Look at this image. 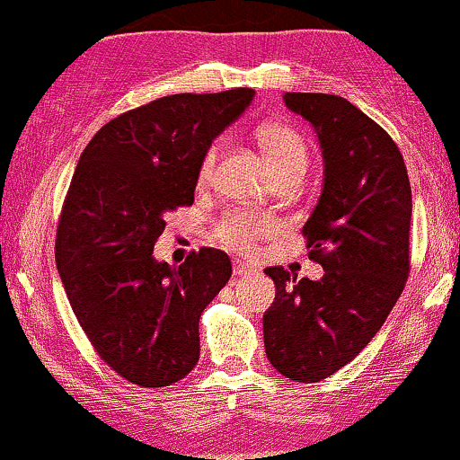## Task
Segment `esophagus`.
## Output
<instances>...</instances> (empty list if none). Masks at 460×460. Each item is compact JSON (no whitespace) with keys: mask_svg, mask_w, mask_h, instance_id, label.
Wrapping results in <instances>:
<instances>
[{"mask_svg":"<svg viewBox=\"0 0 460 460\" xmlns=\"http://www.w3.org/2000/svg\"><path fill=\"white\" fill-rule=\"evenodd\" d=\"M252 271H254V267L243 263V261H240V259L234 261V276H246V273H252Z\"/></svg>","mask_w":460,"mask_h":460,"instance_id":"esophagus-1","label":"esophagus"}]
</instances>
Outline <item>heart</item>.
<instances>
[{
	"instance_id": "1",
	"label": "heart",
	"mask_w": 460,
	"mask_h": 460,
	"mask_svg": "<svg viewBox=\"0 0 460 460\" xmlns=\"http://www.w3.org/2000/svg\"><path fill=\"white\" fill-rule=\"evenodd\" d=\"M259 142L270 159L278 180L304 178L310 165V148L301 131L290 125L270 123L259 129ZM220 144L212 142L206 148L199 163V182H208L218 161ZM278 225L271 218L261 217L250 210H231L214 223V235L223 246L250 254L257 248V242L270 237Z\"/></svg>"
}]
</instances>
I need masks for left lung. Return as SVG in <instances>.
<instances>
[{
  "label": "left lung",
  "mask_w": 460,
  "mask_h": 460,
  "mask_svg": "<svg viewBox=\"0 0 460 460\" xmlns=\"http://www.w3.org/2000/svg\"><path fill=\"white\" fill-rule=\"evenodd\" d=\"M321 139L324 184L301 229L321 280L267 267L276 299L263 316L265 354L295 382H321L382 329L410 276L411 189L394 139L344 97L287 93Z\"/></svg>",
  "instance_id": "1"
}]
</instances>
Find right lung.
<instances>
[{"mask_svg": "<svg viewBox=\"0 0 460 460\" xmlns=\"http://www.w3.org/2000/svg\"><path fill=\"white\" fill-rule=\"evenodd\" d=\"M252 89L178 93L123 112L93 136L63 199L55 261L100 358L131 385L170 386L199 360V316L231 278L223 250L156 263L165 217L193 206L212 139Z\"/></svg>", "mask_w": 460, "mask_h": 460, "instance_id": "add662e5", "label": "right lung"}]
</instances>
